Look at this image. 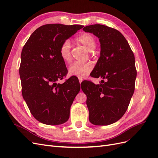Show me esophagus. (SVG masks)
Wrapping results in <instances>:
<instances>
[{
    "instance_id": "obj_1",
    "label": "esophagus",
    "mask_w": 158,
    "mask_h": 158,
    "mask_svg": "<svg viewBox=\"0 0 158 158\" xmlns=\"http://www.w3.org/2000/svg\"><path fill=\"white\" fill-rule=\"evenodd\" d=\"M78 79H79V82H80V84H81V83H82V82L83 81V79H82V78H79Z\"/></svg>"
}]
</instances>
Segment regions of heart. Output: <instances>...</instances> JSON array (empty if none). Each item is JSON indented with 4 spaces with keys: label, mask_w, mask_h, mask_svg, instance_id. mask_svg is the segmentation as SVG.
Instances as JSON below:
<instances>
[{
    "label": "heart",
    "mask_w": 158,
    "mask_h": 158,
    "mask_svg": "<svg viewBox=\"0 0 158 158\" xmlns=\"http://www.w3.org/2000/svg\"><path fill=\"white\" fill-rule=\"evenodd\" d=\"M77 40L81 44L85 47L88 51H92L96 47V41L94 37L89 33H83L77 38ZM71 44L69 40H66L63 42L60 47V55L61 58L65 62H70L71 60L70 53ZM93 69V66L90 63H73L69 68V73L71 76H77L78 78H84Z\"/></svg>",
    "instance_id": "heart-1"
}]
</instances>
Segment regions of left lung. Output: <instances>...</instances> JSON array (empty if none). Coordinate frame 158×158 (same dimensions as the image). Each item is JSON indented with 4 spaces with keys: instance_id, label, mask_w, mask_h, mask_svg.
I'll return each instance as SVG.
<instances>
[{
    "instance_id": "obj_1",
    "label": "left lung",
    "mask_w": 158,
    "mask_h": 158,
    "mask_svg": "<svg viewBox=\"0 0 158 158\" xmlns=\"http://www.w3.org/2000/svg\"><path fill=\"white\" fill-rule=\"evenodd\" d=\"M83 30L98 37L101 46L100 56L90 74L102 78L101 84H81L87 96L89 120L95 125H109L124 115L135 92V55L125 37L115 29L94 24Z\"/></svg>"
}]
</instances>
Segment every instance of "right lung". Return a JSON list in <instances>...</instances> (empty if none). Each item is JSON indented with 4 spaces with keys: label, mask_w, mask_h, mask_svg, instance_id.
Listing matches in <instances>:
<instances>
[{
    "label": "right lung",
    "mask_w": 158,
    "mask_h": 158,
    "mask_svg": "<svg viewBox=\"0 0 158 158\" xmlns=\"http://www.w3.org/2000/svg\"><path fill=\"white\" fill-rule=\"evenodd\" d=\"M83 27L44 25L34 31L23 47L19 69L22 96L32 115L41 123L58 125L69 120L80 85L75 77L56 83L68 73L59 50L64 41Z\"/></svg>",
    "instance_id": "1"
}]
</instances>
